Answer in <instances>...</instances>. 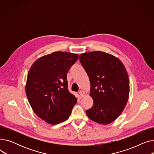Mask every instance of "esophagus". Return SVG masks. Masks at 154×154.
Segmentation results:
<instances>
[{
    "mask_svg": "<svg viewBox=\"0 0 154 154\" xmlns=\"http://www.w3.org/2000/svg\"><path fill=\"white\" fill-rule=\"evenodd\" d=\"M79 94H80V96H81V97H84L85 95V92L84 91H80V92H79Z\"/></svg>",
    "mask_w": 154,
    "mask_h": 154,
    "instance_id": "1",
    "label": "esophagus"
}]
</instances>
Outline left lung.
Returning a JSON list of instances; mask_svg holds the SVG:
<instances>
[{"label": "left lung", "instance_id": "left-lung-1", "mask_svg": "<svg viewBox=\"0 0 154 154\" xmlns=\"http://www.w3.org/2000/svg\"><path fill=\"white\" fill-rule=\"evenodd\" d=\"M79 60L89 77L94 100L87 116L100 124L112 122L122 114L128 100L130 87L125 66L116 56L101 51L82 54Z\"/></svg>", "mask_w": 154, "mask_h": 154}]
</instances>
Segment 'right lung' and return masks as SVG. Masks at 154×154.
Here are the masks:
<instances>
[{
    "instance_id": "add662e5",
    "label": "right lung",
    "mask_w": 154,
    "mask_h": 154,
    "mask_svg": "<svg viewBox=\"0 0 154 154\" xmlns=\"http://www.w3.org/2000/svg\"><path fill=\"white\" fill-rule=\"evenodd\" d=\"M78 55L55 52L32 64L27 75L26 93L35 114L45 122L56 125L70 116L77 99L68 90L67 73Z\"/></svg>"
}]
</instances>
